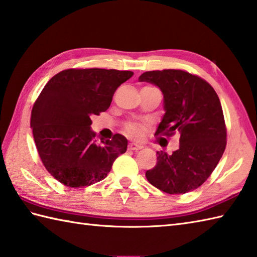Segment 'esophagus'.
Masks as SVG:
<instances>
[{"label":"esophagus","mask_w":257,"mask_h":257,"mask_svg":"<svg viewBox=\"0 0 257 257\" xmlns=\"http://www.w3.org/2000/svg\"><path fill=\"white\" fill-rule=\"evenodd\" d=\"M128 147L130 150H135V152H137V150H140L143 148V146L136 144V143H130Z\"/></svg>","instance_id":"obj_1"}]
</instances>
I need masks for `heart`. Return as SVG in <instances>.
<instances>
[{"label": "heart", "instance_id": "obj_1", "mask_svg": "<svg viewBox=\"0 0 257 257\" xmlns=\"http://www.w3.org/2000/svg\"><path fill=\"white\" fill-rule=\"evenodd\" d=\"M125 130L130 136H139L140 135V125L137 123H129L125 125Z\"/></svg>", "mask_w": 257, "mask_h": 257}]
</instances>
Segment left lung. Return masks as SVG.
Segmentation results:
<instances>
[{"label":"left lung","mask_w":257,"mask_h":257,"mask_svg":"<svg viewBox=\"0 0 257 257\" xmlns=\"http://www.w3.org/2000/svg\"><path fill=\"white\" fill-rule=\"evenodd\" d=\"M138 80L157 85L164 94L165 114L155 136H180L179 148L172 155L157 152V164L146 177L164 193L192 192L213 173L226 147L218 95L205 80L182 70L148 71Z\"/></svg>","instance_id":"left-lung-1"}]
</instances>
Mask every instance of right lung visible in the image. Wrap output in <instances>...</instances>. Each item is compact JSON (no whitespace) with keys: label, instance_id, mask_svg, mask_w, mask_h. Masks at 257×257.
<instances>
[{"label":"right lung","instance_id":"add662e5","mask_svg":"<svg viewBox=\"0 0 257 257\" xmlns=\"http://www.w3.org/2000/svg\"><path fill=\"white\" fill-rule=\"evenodd\" d=\"M132 71L69 69L45 84L31 113L34 143L44 167L68 187H85L107 177L128 140L115 134L97 144L91 117L110 107L113 93Z\"/></svg>","mask_w":257,"mask_h":257}]
</instances>
